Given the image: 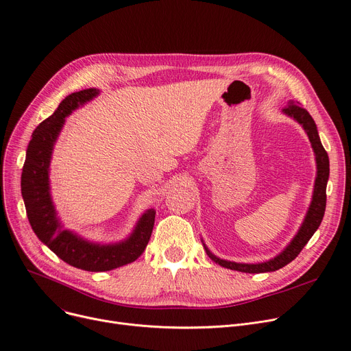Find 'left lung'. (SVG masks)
Here are the masks:
<instances>
[{"label": "left lung", "instance_id": "obj_1", "mask_svg": "<svg viewBox=\"0 0 351 351\" xmlns=\"http://www.w3.org/2000/svg\"><path fill=\"white\" fill-rule=\"evenodd\" d=\"M283 114L287 117L293 118L294 121H298L303 129L306 131L313 151H315L316 155V163H317V175L315 180V191H313V197H311V204L308 206V210L306 213V217L303 220V223L298 232V234L293 237V241L286 246V249L278 254L273 259L263 262V263H236V262H229L223 261L216 257L204 243V247L208 253L210 259L230 270H237V271H245V273H266V271H276L286 265H289L291 261L296 259L302 249L306 246V243L310 241L311 236L315 234V232L319 229L324 210H326V186H327V180H328V173H330V165H328V155L324 151V147L320 142L319 132H317V126L310 117V114L304 108H302L299 104H294L293 101L289 102L286 108H283Z\"/></svg>", "mask_w": 351, "mask_h": 351}]
</instances>
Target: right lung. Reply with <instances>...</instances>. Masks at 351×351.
<instances>
[{
  "label": "right lung",
  "instance_id": "add662e5",
  "mask_svg": "<svg viewBox=\"0 0 351 351\" xmlns=\"http://www.w3.org/2000/svg\"><path fill=\"white\" fill-rule=\"evenodd\" d=\"M99 94L95 88L73 92L55 112L43 121L32 134L27 147L21 175V193L27 216L34 233L65 263L86 271H106L135 262L149 242L155 210H146L126 241L114 245L88 242L78 234L64 229L55 212L49 193V162L65 118L78 106Z\"/></svg>",
  "mask_w": 351,
  "mask_h": 351
}]
</instances>
